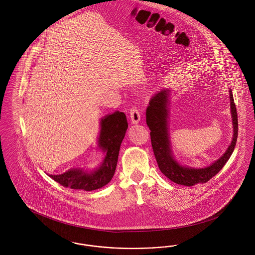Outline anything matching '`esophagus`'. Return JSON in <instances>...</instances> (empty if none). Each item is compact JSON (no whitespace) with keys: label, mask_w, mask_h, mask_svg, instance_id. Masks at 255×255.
I'll list each match as a JSON object with an SVG mask.
<instances>
[{"label":"esophagus","mask_w":255,"mask_h":255,"mask_svg":"<svg viewBox=\"0 0 255 255\" xmlns=\"http://www.w3.org/2000/svg\"><path fill=\"white\" fill-rule=\"evenodd\" d=\"M130 120H131L132 124H137L140 121V114L135 107L134 108L133 107L132 109L130 110Z\"/></svg>","instance_id":"esophagus-1"}]
</instances>
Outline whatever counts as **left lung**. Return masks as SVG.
Returning <instances> with one entry per match:
<instances>
[{
	"label": "left lung",
	"instance_id": "1",
	"mask_svg": "<svg viewBox=\"0 0 255 255\" xmlns=\"http://www.w3.org/2000/svg\"><path fill=\"white\" fill-rule=\"evenodd\" d=\"M169 94L168 89L160 90L158 94L151 98L149 106L146 110V123L151 130V143L158 168L170 181L178 184L192 186L197 183H205L224 167L231 158L236 145L238 120L232 92L230 90L231 120L233 125L231 143L222 157L204 168H194L182 165L178 162L173 155L169 135Z\"/></svg>",
	"mask_w": 255,
	"mask_h": 255
}]
</instances>
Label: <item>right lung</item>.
<instances>
[{
    "instance_id": "add662e5",
    "label": "right lung",
    "mask_w": 255,
    "mask_h": 255,
    "mask_svg": "<svg viewBox=\"0 0 255 255\" xmlns=\"http://www.w3.org/2000/svg\"><path fill=\"white\" fill-rule=\"evenodd\" d=\"M128 128L124 113L115 112L100 121L98 148L105 153L101 164L93 171L73 168L60 175H49L55 182L72 189L92 191L109 183L117 168L122 140Z\"/></svg>"
}]
</instances>
